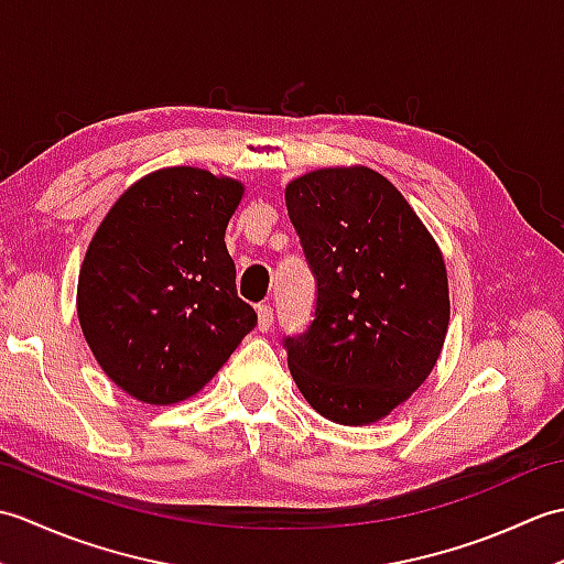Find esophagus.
I'll use <instances>...</instances> for the list:
<instances>
[{
    "instance_id": "1",
    "label": "esophagus",
    "mask_w": 564,
    "mask_h": 564,
    "mask_svg": "<svg viewBox=\"0 0 564 564\" xmlns=\"http://www.w3.org/2000/svg\"><path fill=\"white\" fill-rule=\"evenodd\" d=\"M257 315H259V329L269 332L271 325H273V307L263 303V305L257 307Z\"/></svg>"
}]
</instances>
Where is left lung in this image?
Segmentation results:
<instances>
[{"mask_svg":"<svg viewBox=\"0 0 564 564\" xmlns=\"http://www.w3.org/2000/svg\"><path fill=\"white\" fill-rule=\"evenodd\" d=\"M285 206L317 281L313 325L285 339L291 376L329 422H380L438 361L451 319L446 261L406 198L370 166L297 176Z\"/></svg>","mask_w":564,"mask_h":564,"instance_id":"obj_1","label":"left lung"}]
</instances>
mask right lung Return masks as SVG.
<instances>
[{
    "label": "right lung",
    "instance_id": "obj_1",
    "mask_svg": "<svg viewBox=\"0 0 564 564\" xmlns=\"http://www.w3.org/2000/svg\"><path fill=\"white\" fill-rule=\"evenodd\" d=\"M245 184L166 166L130 186L84 254L77 317L101 370L145 404L188 400L257 325L225 230Z\"/></svg>",
    "mask_w": 564,
    "mask_h": 564
}]
</instances>
